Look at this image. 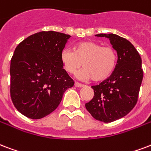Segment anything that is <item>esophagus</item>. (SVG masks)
<instances>
[{
	"instance_id": "1",
	"label": "esophagus",
	"mask_w": 151,
	"mask_h": 151,
	"mask_svg": "<svg viewBox=\"0 0 151 151\" xmlns=\"http://www.w3.org/2000/svg\"><path fill=\"white\" fill-rule=\"evenodd\" d=\"M74 86H75L76 87L81 88V87H83L84 85H83V84H81V83H79V82H78V81H75V83H74Z\"/></svg>"
}]
</instances>
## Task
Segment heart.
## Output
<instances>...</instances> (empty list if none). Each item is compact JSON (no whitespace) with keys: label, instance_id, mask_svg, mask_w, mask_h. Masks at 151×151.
Here are the masks:
<instances>
[{"label":"heart","instance_id":"heart-1","mask_svg":"<svg viewBox=\"0 0 151 151\" xmlns=\"http://www.w3.org/2000/svg\"><path fill=\"white\" fill-rule=\"evenodd\" d=\"M61 61L68 73H75L84 65L86 68L78 74L79 78L102 81L113 73L118 57L116 50L111 47H103L93 41H83L76 45L74 50L63 49Z\"/></svg>","mask_w":151,"mask_h":151}]
</instances>
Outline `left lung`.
Here are the masks:
<instances>
[{
	"mask_svg": "<svg viewBox=\"0 0 151 151\" xmlns=\"http://www.w3.org/2000/svg\"><path fill=\"white\" fill-rule=\"evenodd\" d=\"M96 35L109 39L116 50L118 61L108 79L92 86L94 96L86 104V108L96 120L110 123L125 116L135 106L143 78L142 59L126 39L115 34Z\"/></svg>",
	"mask_w": 151,
	"mask_h": 151,
	"instance_id": "8db88e82",
	"label": "left lung"
}]
</instances>
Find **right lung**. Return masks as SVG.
I'll list each match as a JSON object with an SVG mask.
<instances>
[{"label": "right lung", "instance_id": "obj_1", "mask_svg": "<svg viewBox=\"0 0 151 151\" xmlns=\"http://www.w3.org/2000/svg\"><path fill=\"white\" fill-rule=\"evenodd\" d=\"M70 37L54 31L37 32L15 49L10 64V95L16 109L25 116H47L74 85L61 61V52Z\"/></svg>", "mask_w": 151, "mask_h": 151}]
</instances>
